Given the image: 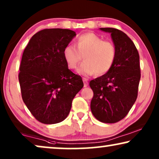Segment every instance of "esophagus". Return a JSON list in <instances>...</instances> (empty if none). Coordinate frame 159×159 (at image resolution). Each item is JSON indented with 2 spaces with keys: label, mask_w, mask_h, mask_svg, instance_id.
I'll use <instances>...</instances> for the list:
<instances>
[{
  "label": "esophagus",
  "mask_w": 159,
  "mask_h": 159,
  "mask_svg": "<svg viewBox=\"0 0 159 159\" xmlns=\"http://www.w3.org/2000/svg\"><path fill=\"white\" fill-rule=\"evenodd\" d=\"M82 80H83V82H84V88H85V87H87L88 85V79H86V78H83V79H82Z\"/></svg>",
  "instance_id": "34e87169"
}]
</instances>
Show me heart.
Returning a JSON list of instances; mask_svg holds the SVG:
<instances>
[{"mask_svg":"<svg viewBox=\"0 0 159 159\" xmlns=\"http://www.w3.org/2000/svg\"><path fill=\"white\" fill-rule=\"evenodd\" d=\"M116 55L114 44L103 40L101 37L92 32L80 35L75 46L68 45L63 51V57L69 68L75 69L82 56L84 61L77 69L80 75L89 76L103 75L108 71L114 64Z\"/></svg>","mask_w":159,"mask_h":159,"instance_id":"heart-1","label":"heart"}]
</instances>
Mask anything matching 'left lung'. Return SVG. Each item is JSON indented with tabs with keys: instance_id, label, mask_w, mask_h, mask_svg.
Wrapping results in <instances>:
<instances>
[{
	"instance_id": "obj_1",
	"label": "left lung",
	"mask_w": 159,
	"mask_h": 159,
	"mask_svg": "<svg viewBox=\"0 0 159 159\" xmlns=\"http://www.w3.org/2000/svg\"><path fill=\"white\" fill-rule=\"evenodd\" d=\"M100 30L111 34L116 55L110 70L90 82L94 94L90 108L98 121L116 123L127 116L138 97L140 56L134 43L125 32L110 27Z\"/></svg>"
}]
</instances>
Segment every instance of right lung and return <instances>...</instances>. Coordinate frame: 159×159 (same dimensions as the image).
Masks as SVG:
<instances>
[{
  "mask_svg": "<svg viewBox=\"0 0 159 159\" xmlns=\"http://www.w3.org/2000/svg\"><path fill=\"white\" fill-rule=\"evenodd\" d=\"M76 36L67 29H45L30 39L24 51L19 81L24 103L37 120L51 125L66 118L83 88L82 77L68 69L63 51Z\"/></svg>",
  "mask_w": 159,
  "mask_h": 159,
  "instance_id": "obj_1",
  "label": "right lung"
}]
</instances>
